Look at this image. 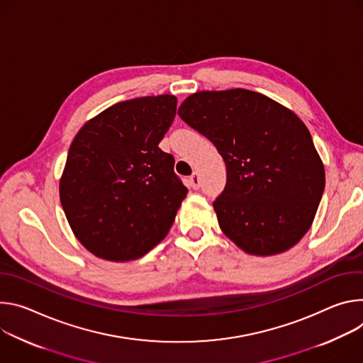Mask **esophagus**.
I'll return each instance as SVG.
<instances>
[{"label":"esophagus","instance_id":"34e87169","mask_svg":"<svg viewBox=\"0 0 363 363\" xmlns=\"http://www.w3.org/2000/svg\"><path fill=\"white\" fill-rule=\"evenodd\" d=\"M189 184H190V187L194 189V190L200 187V177H199V174H197L196 172L189 177Z\"/></svg>","mask_w":363,"mask_h":363}]
</instances>
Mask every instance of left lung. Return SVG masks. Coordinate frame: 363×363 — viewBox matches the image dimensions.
Instances as JSON below:
<instances>
[{
  "label": "left lung",
  "instance_id": "1",
  "mask_svg": "<svg viewBox=\"0 0 363 363\" xmlns=\"http://www.w3.org/2000/svg\"><path fill=\"white\" fill-rule=\"evenodd\" d=\"M179 115L225 160L226 186L213 202L222 232L250 255L293 248L310 229L325 190L323 161L303 121L242 88L191 94Z\"/></svg>",
  "mask_w": 363,
  "mask_h": 363
}]
</instances>
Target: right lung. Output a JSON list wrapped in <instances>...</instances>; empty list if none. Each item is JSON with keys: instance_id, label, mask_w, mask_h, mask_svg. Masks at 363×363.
<instances>
[{"instance_id": "1", "label": "right lung", "mask_w": 363, "mask_h": 363, "mask_svg": "<svg viewBox=\"0 0 363 363\" xmlns=\"http://www.w3.org/2000/svg\"><path fill=\"white\" fill-rule=\"evenodd\" d=\"M174 95L118 102L79 130L59 183L73 235L95 257L125 262L163 240L187 194L158 144L176 116Z\"/></svg>"}]
</instances>
